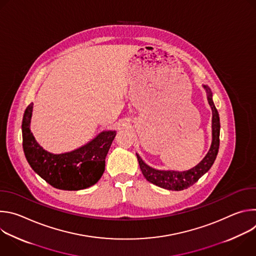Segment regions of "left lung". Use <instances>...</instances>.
<instances>
[{"instance_id":"obj_1","label":"left lung","mask_w":256,"mask_h":256,"mask_svg":"<svg viewBox=\"0 0 256 256\" xmlns=\"http://www.w3.org/2000/svg\"><path fill=\"white\" fill-rule=\"evenodd\" d=\"M206 91L208 101L212 107V144L206 157L194 168L188 171H174V170H157L146 164L140 157L136 154V158L140 164L142 175L151 184L169 190H184L194 184L196 182L206 173L214 164L220 146V118L218 112L212 102V94L210 89L204 85Z\"/></svg>"}]
</instances>
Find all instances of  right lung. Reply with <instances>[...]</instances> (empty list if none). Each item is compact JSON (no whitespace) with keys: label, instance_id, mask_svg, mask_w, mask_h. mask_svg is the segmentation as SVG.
I'll use <instances>...</instances> for the list:
<instances>
[{"label":"right lung","instance_id":"right-lung-1","mask_svg":"<svg viewBox=\"0 0 256 256\" xmlns=\"http://www.w3.org/2000/svg\"><path fill=\"white\" fill-rule=\"evenodd\" d=\"M33 103L25 109L22 120L23 150L30 167L52 186L80 190L94 186L105 169V158L116 138V130H104L79 149L52 154L35 140L30 122Z\"/></svg>","mask_w":256,"mask_h":256}]
</instances>
